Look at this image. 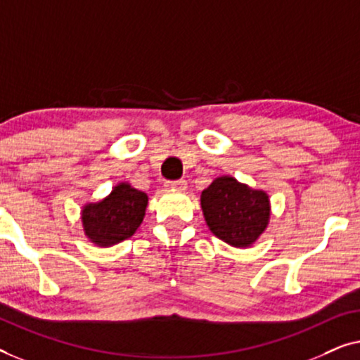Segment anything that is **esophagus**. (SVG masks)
<instances>
[{"label": "esophagus", "mask_w": 360, "mask_h": 360, "mask_svg": "<svg viewBox=\"0 0 360 360\" xmlns=\"http://www.w3.org/2000/svg\"><path fill=\"white\" fill-rule=\"evenodd\" d=\"M166 187H168V189H171V191L182 192V191H186L187 182H186L184 179H179V181H169L168 184H166Z\"/></svg>", "instance_id": "obj_1"}]
</instances>
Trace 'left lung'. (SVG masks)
<instances>
[{
  "label": "left lung",
  "mask_w": 360,
  "mask_h": 360,
  "mask_svg": "<svg viewBox=\"0 0 360 360\" xmlns=\"http://www.w3.org/2000/svg\"><path fill=\"white\" fill-rule=\"evenodd\" d=\"M205 224L217 238L235 248H250L269 225V195L231 176H220L200 194Z\"/></svg>",
  "instance_id": "1"
}]
</instances>
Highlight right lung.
<instances>
[{
  "label": "right lung",
  "mask_w": 360,
  "mask_h": 360,
  "mask_svg": "<svg viewBox=\"0 0 360 360\" xmlns=\"http://www.w3.org/2000/svg\"><path fill=\"white\" fill-rule=\"evenodd\" d=\"M148 195L129 182H119L108 197L86 204L81 221L86 238L96 246L109 248L127 240L141 225Z\"/></svg>",
  "instance_id": "right-lung-1"
}]
</instances>
